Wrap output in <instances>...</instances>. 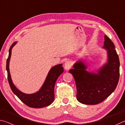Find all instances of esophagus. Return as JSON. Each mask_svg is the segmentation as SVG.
<instances>
[{"label":"esophagus","mask_w":125,"mask_h":125,"mask_svg":"<svg viewBox=\"0 0 125 125\" xmlns=\"http://www.w3.org/2000/svg\"><path fill=\"white\" fill-rule=\"evenodd\" d=\"M71 66H72V64L71 61H66V62L65 63V65H64V68L65 69V70L69 71L71 67Z\"/></svg>","instance_id":"1"}]
</instances>
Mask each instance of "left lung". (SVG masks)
<instances>
[{"mask_svg":"<svg viewBox=\"0 0 125 125\" xmlns=\"http://www.w3.org/2000/svg\"><path fill=\"white\" fill-rule=\"evenodd\" d=\"M103 48L106 50V62L96 70H87L82 60L73 64L69 70L76 83L77 99L81 103L95 105L108 98L116 88L120 76V61L114 44L106 35Z\"/></svg>","mask_w":125,"mask_h":125,"instance_id":"8db88e82","label":"left lung"}]
</instances>
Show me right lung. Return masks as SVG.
<instances>
[{"instance_id": "1", "label": "right lung", "mask_w": 125, "mask_h": 125, "mask_svg": "<svg viewBox=\"0 0 125 125\" xmlns=\"http://www.w3.org/2000/svg\"><path fill=\"white\" fill-rule=\"evenodd\" d=\"M17 43V42H15L11 45L9 52V56L6 61V69L8 73V79L12 92L23 103L31 108H41L49 106L54 100V87L55 82L59 76L64 72V68L62 66V64L55 65L50 69L44 82L38 91L32 94H26L22 92L17 88L13 83L9 70L12 49Z\"/></svg>"}]
</instances>
